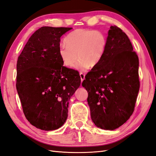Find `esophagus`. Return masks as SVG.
<instances>
[{"label": "esophagus", "mask_w": 156, "mask_h": 156, "mask_svg": "<svg viewBox=\"0 0 156 156\" xmlns=\"http://www.w3.org/2000/svg\"><path fill=\"white\" fill-rule=\"evenodd\" d=\"M80 77H81V82H83L84 79H85V75H84V74H83V73H80Z\"/></svg>", "instance_id": "obj_1"}]
</instances>
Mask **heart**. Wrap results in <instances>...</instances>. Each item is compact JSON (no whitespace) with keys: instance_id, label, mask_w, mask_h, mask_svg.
Returning <instances> with one entry per match:
<instances>
[{"instance_id":"b5f03b06","label":"heart","mask_w":156,"mask_h":156,"mask_svg":"<svg viewBox=\"0 0 156 156\" xmlns=\"http://www.w3.org/2000/svg\"><path fill=\"white\" fill-rule=\"evenodd\" d=\"M64 44L60 45L58 52L62 64L66 68H72L78 55L79 60L75 68L85 72L100 62L106 49L107 38L101 31L79 29L65 37Z\"/></svg>"}]
</instances>
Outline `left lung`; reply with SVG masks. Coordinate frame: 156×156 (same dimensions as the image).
<instances>
[{
    "mask_svg": "<svg viewBox=\"0 0 156 156\" xmlns=\"http://www.w3.org/2000/svg\"><path fill=\"white\" fill-rule=\"evenodd\" d=\"M133 50L126 33L111 26L104 55L82 83L92 120L101 129L118 128L134 111L140 83L139 58Z\"/></svg>",
    "mask_w": 156,
    "mask_h": 156,
    "instance_id": "1",
    "label": "left lung"
}]
</instances>
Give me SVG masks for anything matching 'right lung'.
<instances>
[{"mask_svg":"<svg viewBox=\"0 0 156 156\" xmlns=\"http://www.w3.org/2000/svg\"><path fill=\"white\" fill-rule=\"evenodd\" d=\"M72 29L42 27L28 40L17 63L16 88L30 123L45 131L62 126L70 98L81 84L76 71L63 66L60 37Z\"/></svg>","mask_w":156,"mask_h":156,"instance_id":"1","label":"right lung"}]
</instances>
